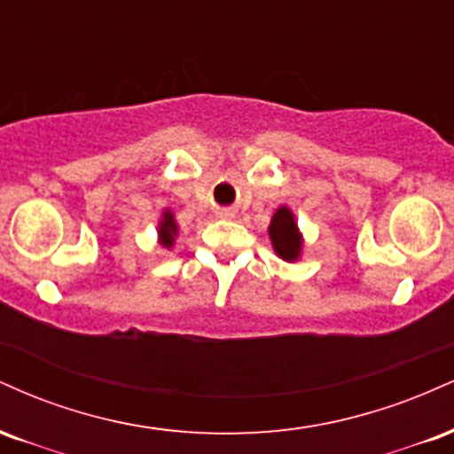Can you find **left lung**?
<instances>
[{
	"instance_id": "8db88e82",
	"label": "left lung",
	"mask_w": 454,
	"mask_h": 454,
	"mask_svg": "<svg viewBox=\"0 0 454 454\" xmlns=\"http://www.w3.org/2000/svg\"><path fill=\"white\" fill-rule=\"evenodd\" d=\"M269 237L270 243H273L275 254L281 260H288V262L299 260L301 249H303V237H301L299 226L294 222V213L288 207H279L275 211L269 226Z\"/></svg>"
}]
</instances>
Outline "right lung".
Instances as JSON below:
<instances>
[{
    "label": "right lung",
    "instance_id": "add662e5",
    "mask_svg": "<svg viewBox=\"0 0 454 454\" xmlns=\"http://www.w3.org/2000/svg\"><path fill=\"white\" fill-rule=\"evenodd\" d=\"M158 237H160V243L164 245V247H173L175 237H176V222H175V215L168 209L161 213V220L158 226Z\"/></svg>",
    "mask_w": 454,
    "mask_h": 454
}]
</instances>
